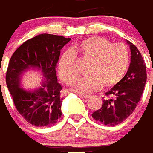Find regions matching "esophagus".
<instances>
[{
	"label": "esophagus",
	"mask_w": 153,
	"mask_h": 153,
	"mask_svg": "<svg viewBox=\"0 0 153 153\" xmlns=\"http://www.w3.org/2000/svg\"><path fill=\"white\" fill-rule=\"evenodd\" d=\"M91 96H89V95H83V94H80V97L81 98H84V99H88Z\"/></svg>",
	"instance_id": "esophagus-1"
}]
</instances>
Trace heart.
Wrapping results in <instances>:
<instances>
[{
	"label": "heart",
	"instance_id": "b5f03b06",
	"mask_svg": "<svg viewBox=\"0 0 153 153\" xmlns=\"http://www.w3.org/2000/svg\"><path fill=\"white\" fill-rule=\"evenodd\" d=\"M76 55L91 61L88 69L89 75L79 79L73 88L80 93L99 91L104 85L107 88L117 85L126 75L130 62V53L125 44H112L99 36L88 38L76 45L74 53L67 51L60 57L58 75L68 85H73L79 76Z\"/></svg>",
	"mask_w": 153,
	"mask_h": 153
}]
</instances>
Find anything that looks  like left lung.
<instances>
[{
  "label": "left lung",
  "instance_id": "left-lung-1",
  "mask_svg": "<svg viewBox=\"0 0 153 153\" xmlns=\"http://www.w3.org/2000/svg\"><path fill=\"white\" fill-rule=\"evenodd\" d=\"M127 43L131 51V62L126 74L106 92L102 107L91 114L95 120L106 126L118 125L134 112L147 80L146 66L140 51L129 41Z\"/></svg>",
  "mask_w": 153,
  "mask_h": 153
}]
</instances>
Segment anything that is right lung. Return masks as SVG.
<instances>
[{
  "mask_svg": "<svg viewBox=\"0 0 153 153\" xmlns=\"http://www.w3.org/2000/svg\"><path fill=\"white\" fill-rule=\"evenodd\" d=\"M71 40L62 35L41 34L28 39L14 52L6 72V84L17 111L37 127L52 126L62 116V86L56 67L61 50ZM30 68L41 70L43 86L33 91L20 88V76Z\"/></svg>",
  "mask_w": 153,
  "mask_h": 153,
  "instance_id": "add662e5",
  "label": "right lung"
}]
</instances>
